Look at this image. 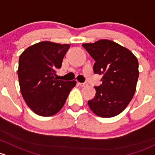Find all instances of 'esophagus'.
<instances>
[{"instance_id": "esophagus-1", "label": "esophagus", "mask_w": 155, "mask_h": 155, "mask_svg": "<svg viewBox=\"0 0 155 155\" xmlns=\"http://www.w3.org/2000/svg\"><path fill=\"white\" fill-rule=\"evenodd\" d=\"M78 85H80L81 87H87V86H88V84H87V82H85V83H78Z\"/></svg>"}]
</instances>
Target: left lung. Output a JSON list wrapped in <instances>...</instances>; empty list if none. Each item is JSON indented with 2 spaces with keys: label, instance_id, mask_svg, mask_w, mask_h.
<instances>
[{
  "label": "left lung",
  "instance_id": "8db88e82",
  "mask_svg": "<svg viewBox=\"0 0 155 155\" xmlns=\"http://www.w3.org/2000/svg\"><path fill=\"white\" fill-rule=\"evenodd\" d=\"M82 46L95 61L94 73L102 75V84L95 87V97L88 101L89 107L101 117L117 116L125 109L136 91L137 57L126 48L107 39Z\"/></svg>",
  "mask_w": 155,
  "mask_h": 155
}]
</instances>
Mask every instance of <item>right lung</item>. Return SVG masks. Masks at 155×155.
<instances>
[{"mask_svg": "<svg viewBox=\"0 0 155 155\" xmlns=\"http://www.w3.org/2000/svg\"><path fill=\"white\" fill-rule=\"evenodd\" d=\"M68 44L41 42L28 47L19 57L18 76L21 92L28 107L36 114L51 116L65 104L76 81L57 80Z\"/></svg>", "mask_w": 155, "mask_h": 155, "instance_id": "right-lung-1", "label": "right lung"}]
</instances>
